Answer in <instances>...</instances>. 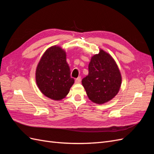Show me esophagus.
<instances>
[{
    "label": "esophagus",
    "mask_w": 154,
    "mask_h": 154,
    "mask_svg": "<svg viewBox=\"0 0 154 154\" xmlns=\"http://www.w3.org/2000/svg\"><path fill=\"white\" fill-rule=\"evenodd\" d=\"M81 77L80 76H79V77H78L76 80H75V83H80V82H81Z\"/></svg>",
    "instance_id": "esophagus-1"
}]
</instances>
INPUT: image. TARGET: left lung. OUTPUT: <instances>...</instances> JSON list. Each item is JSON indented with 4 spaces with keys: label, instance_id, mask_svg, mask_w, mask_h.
I'll return each instance as SVG.
<instances>
[{
    "label": "left lung",
    "instance_id": "obj_1",
    "mask_svg": "<svg viewBox=\"0 0 154 154\" xmlns=\"http://www.w3.org/2000/svg\"><path fill=\"white\" fill-rule=\"evenodd\" d=\"M122 76L114 60L103 50L91 58L88 74L82 85L92 102L103 104L117 95L122 85Z\"/></svg>",
    "mask_w": 154,
    "mask_h": 154
}]
</instances>
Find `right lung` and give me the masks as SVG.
Instances as JSON below:
<instances>
[{
	"label": "right lung",
	"instance_id": "obj_1",
	"mask_svg": "<svg viewBox=\"0 0 154 154\" xmlns=\"http://www.w3.org/2000/svg\"><path fill=\"white\" fill-rule=\"evenodd\" d=\"M36 82L40 91L52 100H60L68 94L74 80L63 49L54 45L46 50L36 67Z\"/></svg>",
	"mask_w": 154,
	"mask_h": 154
}]
</instances>
